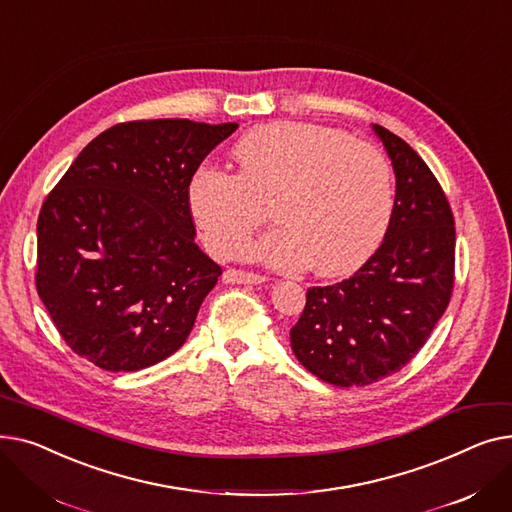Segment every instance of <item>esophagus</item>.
<instances>
[{
  "label": "esophagus",
  "instance_id": "34e87169",
  "mask_svg": "<svg viewBox=\"0 0 512 512\" xmlns=\"http://www.w3.org/2000/svg\"><path fill=\"white\" fill-rule=\"evenodd\" d=\"M224 280L230 284H261L267 278L261 274H253V272H245V270H228L224 274Z\"/></svg>",
  "mask_w": 512,
  "mask_h": 512
}]
</instances>
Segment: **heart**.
Listing matches in <instances>:
<instances>
[{"instance_id":"b5f03b06","label":"heart","mask_w":512,"mask_h":512,"mask_svg":"<svg viewBox=\"0 0 512 512\" xmlns=\"http://www.w3.org/2000/svg\"><path fill=\"white\" fill-rule=\"evenodd\" d=\"M234 161V174L201 168L188 182V205L213 255L245 251L267 203L282 226L251 253L272 265L313 263L321 276H340L380 247L394 180L378 147L328 126L276 122L249 130L234 145Z\"/></svg>"}]
</instances>
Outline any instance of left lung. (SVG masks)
<instances>
[{"label": "left lung", "instance_id": "left-lung-1", "mask_svg": "<svg viewBox=\"0 0 512 512\" xmlns=\"http://www.w3.org/2000/svg\"><path fill=\"white\" fill-rule=\"evenodd\" d=\"M396 174L380 249L332 286H311L290 330L292 353L328 384L369 386L405 367L444 315L454 288V215L425 161L394 132L373 126Z\"/></svg>", "mask_w": 512, "mask_h": 512}]
</instances>
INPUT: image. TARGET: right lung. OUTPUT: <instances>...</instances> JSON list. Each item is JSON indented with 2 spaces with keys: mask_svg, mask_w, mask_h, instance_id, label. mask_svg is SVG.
I'll list each match as a JSON object with an SVG mask.
<instances>
[{
  "mask_svg": "<svg viewBox=\"0 0 512 512\" xmlns=\"http://www.w3.org/2000/svg\"><path fill=\"white\" fill-rule=\"evenodd\" d=\"M238 128L182 118L101 132L45 197L35 286L64 342L105 371L164 361L222 276L195 242L188 182Z\"/></svg>",
  "mask_w": 512,
  "mask_h": 512,
  "instance_id": "1",
  "label": "right lung"
}]
</instances>
